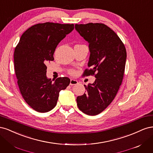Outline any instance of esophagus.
<instances>
[{
	"mask_svg": "<svg viewBox=\"0 0 153 153\" xmlns=\"http://www.w3.org/2000/svg\"><path fill=\"white\" fill-rule=\"evenodd\" d=\"M78 81L76 80H75V79H71L70 80V85H76L78 84Z\"/></svg>",
	"mask_w": 153,
	"mask_h": 153,
	"instance_id": "esophagus-1",
	"label": "esophagus"
}]
</instances>
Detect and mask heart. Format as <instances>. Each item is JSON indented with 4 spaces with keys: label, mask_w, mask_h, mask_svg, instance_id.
I'll return each instance as SVG.
<instances>
[{
    "label": "heart",
    "mask_w": 153,
    "mask_h": 153,
    "mask_svg": "<svg viewBox=\"0 0 153 153\" xmlns=\"http://www.w3.org/2000/svg\"><path fill=\"white\" fill-rule=\"evenodd\" d=\"M71 73H73V71H71Z\"/></svg>",
    "instance_id": "heart-1"
}]
</instances>
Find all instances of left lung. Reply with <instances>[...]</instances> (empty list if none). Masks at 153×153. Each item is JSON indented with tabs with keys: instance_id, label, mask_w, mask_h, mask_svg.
<instances>
[{
	"instance_id": "left-lung-1",
	"label": "left lung",
	"mask_w": 153,
	"mask_h": 153,
	"mask_svg": "<svg viewBox=\"0 0 153 153\" xmlns=\"http://www.w3.org/2000/svg\"><path fill=\"white\" fill-rule=\"evenodd\" d=\"M75 29L89 43L90 57L84 76L95 75L85 85L86 93L78 96V107L89 115L100 114L112 103L123 79L126 51L115 32L103 24H75Z\"/></svg>"
}]
</instances>
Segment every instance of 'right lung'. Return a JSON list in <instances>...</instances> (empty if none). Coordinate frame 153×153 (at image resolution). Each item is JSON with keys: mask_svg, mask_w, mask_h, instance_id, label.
I'll use <instances>...</instances> for the list:
<instances>
[{"mask_svg": "<svg viewBox=\"0 0 153 153\" xmlns=\"http://www.w3.org/2000/svg\"><path fill=\"white\" fill-rule=\"evenodd\" d=\"M74 29L73 24L46 22L30 27L23 34L14 53L15 74L26 103L45 113L57 105L59 92L70 83L68 77L53 82L47 76V64L54 60L58 44Z\"/></svg>", "mask_w": 153, "mask_h": 153, "instance_id": "1", "label": "right lung"}]
</instances>
